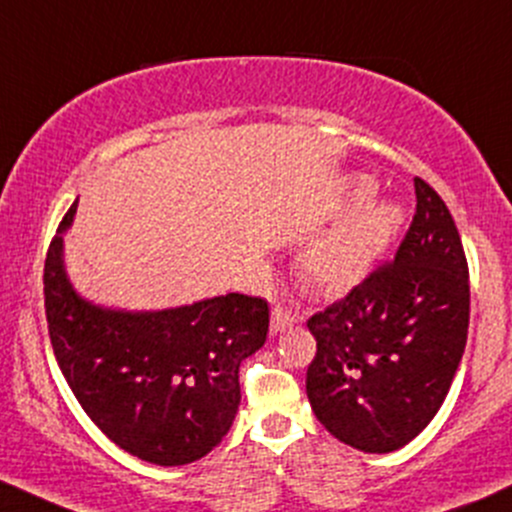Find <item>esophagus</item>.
<instances>
[{"label": "esophagus", "instance_id": "esophagus-1", "mask_svg": "<svg viewBox=\"0 0 512 512\" xmlns=\"http://www.w3.org/2000/svg\"><path fill=\"white\" fill-rule=\"evenodd\" d=\"M294 314L292 309H287V306H274L272 309V319H270V331L272 336H277V333H282L284 328H289L294 324Z\"/></svg>", "mask_w": 512, "mask_h": 512}]
</instances>
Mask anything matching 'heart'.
Instances as JSON below:
<instances>
[{
	"instance_id": "1",
	"label": "heart",
	"mask_w": 512,
	"mask_h": 512,
	"mask_svg": "<svg viewBox=\"0 0 512 512\" xmlns=\"http://www.w3.org/2000/svg\"><path fill=\"white\" fill-rule=\"evenodd\" d=\"M370 193L373 188L365 181L348 184V198L355 203L365 201ZM400 225L402 211L390 201L348 208L304 242L297 257L299 277L316 292H348L373 272L400 233Z\"/></svg>"
}]
</instances>
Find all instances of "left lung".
<instances>
[{
    "instance_id": "left-lung-1",
    "label": "left lung",
    "mask_w": 512,
    "mask_h": 512,
    "mask_svg": "<svg viewBox=\"0 0 512 512\" xmlns=\"http://www.w3.org/2000/svg\"><path fill=\"white\" fill-rule=\"evenodd\" d=\"M417 211L383 265L306 321L316 355L306 395L343 444L390 454L439 412L469 333V265L449 208L414 179Z\"/></svg>"
}]
</instances>
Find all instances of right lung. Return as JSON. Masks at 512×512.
Returning a JSON list of instances; mask_svg holds the SVG:
<instances>
[{
    "mask_svg": "<svg viewBox=\"0 0 512 512\" xmlns=\"http://www.w3.org/2000/svg\"><path fill=\"white\" fill-rule=\"evenodd\" d=\"M58 225L43 267L48 336L63 378L107 439L157 466L198 461L223 441L240 405V363L265 346L270 306L245 294L157 311L83 299L63 265Z\"/></svg>",
    "mask_w": 512,
    "mask_h": 512,
    "instance_id": "add662e5",
    "label": "right lung"
}]
</instances>
